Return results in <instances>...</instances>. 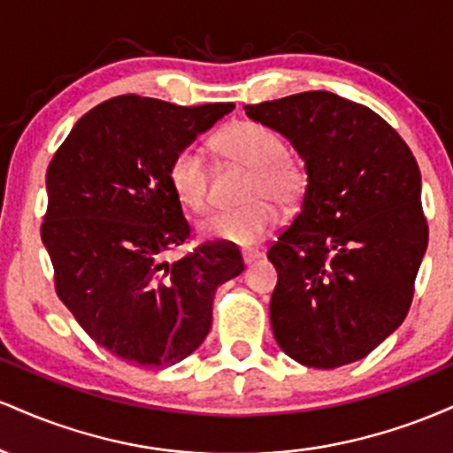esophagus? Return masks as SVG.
Listing matches in <instances>:
<instances>
[{"label": "esophagus", "mask_w": 453, "mask_h": 453, "mask_svg": "<svg viewBox=\"0 0 453 453\" xmlns=\"http://www.w3.org/2000/svg\"><path fill=\"white\" fill-rule=\"evenodd\" d=\"M259 257H262V251H242V262L247 264V266H251V264L257 262Z\"/></svg>", "instance_id": "1"}]
</instances>
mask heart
Wrapping results in <instances>:
<instances>
[{
  "label": "heart",
  "mask_w": 453,
  "mask_h": 453,
  "mask_svg": "<svg viewBox=\"0 0 453 453\" xmlns=\"http://www.w3.org/2000/svg\"><path fill=\"white\" fill-rule=\"evenodd\" d=\"M212 147L227 161L251 170L247 206L211 215L197 226L204 241L234 247H253L273 234L279 211L273 204H294L306 187V173L298 159L285 153L277 132L253 121H234L212 138ZM168 183L176 200L191 212L209 209V165L194 147L180 149L168 165Z\"/></svg>",
  "instance_id": "1"
}]
</instances>
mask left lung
I'll return each mask as SVG.
<instances>
[{
	"mask_svg": "<svg viewBox=\"0 0 453 453\" xmlns=\"http://www.w3.org/2000/svg\"><path fill=\"white\" fill-rule=\"evenodd\" d=\"M244 112L288 140L306 170L298 217L268 251L274 339L304 366L362 360L407 317L428 247L418 161L377 112L330 91Z\"/></svg>",
	"mask_w": 453,
	"mask_h": 453,
	"instance_id": "8db88e82",
	"label": "left lung"
}]
</instances>
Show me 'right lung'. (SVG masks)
<instances>
[{
	"label": "right lung",
	"instance_id": "obj_1",
	"mask_svg": "<svg viewBox=\"0 0 453 453\" xmlns=\"http://www.w3.org/2000/svg\"><path fill=\"white\" fill-rule=\"evenodd\" d=\"M232 111L119 96L82 114L50 161L42 242L57 296L123 362L164 368L191 356L217 288L244 270L241 251L221 242L164 259L189 238L170 161Z\"/></svg>",
	"mask_w": 453,
	"mask_h": 453
}]
</instances>
